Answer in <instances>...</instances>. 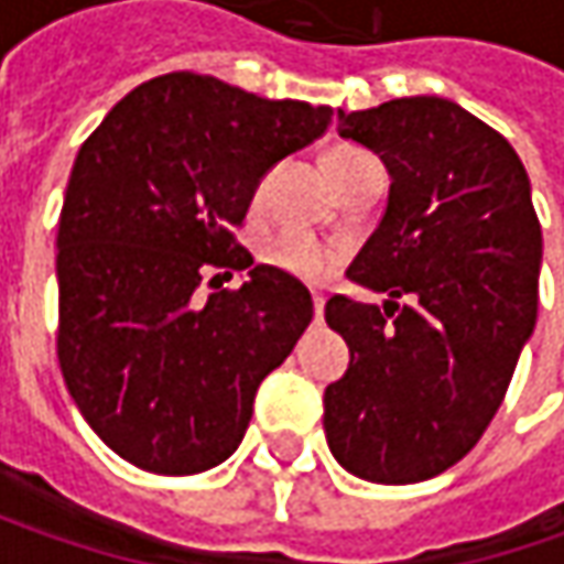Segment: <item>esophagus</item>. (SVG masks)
Wrapping results in <instances>:
<instances>
[{"label": "esophagus", "mask_w": 564, "mask_h": 564, "mask_svg": "<svg viewBox=\"0 0 564 564\" xmlns=\"http://www.w3.org/2000/svg\"><path fill=\"white\" fill-rule=\"evenodd\" d=\"M323 307H326V294H323V292H314V311H316V319H323Z\"/></svg>", "instance_id": "1"}]
</instances>
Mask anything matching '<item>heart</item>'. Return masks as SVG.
Returning <instances> with one entry per match:
<instances>
[{"label":"heart","mask_w":564,"mask_h":564,"mask_svg":"<svg viewBox=\"0 0 564 564\" xmlns=\"http://www.w3.org/2000/svg\"><path fill=\"white\" fill-rule=\"evenodd\" d=\"M360 150H351V147H341L329 156V165L338 163V160H348V156H358ZM263 187L257 191V200H260ZM260 260L272 267V270L285 272V275H294V279H304V282H319L326 279L333 267L341 260V248L336 245H326V241H316L304 231H272L260 241Z\"/></svg>","instance_id":"obj_1"}]
</instances>
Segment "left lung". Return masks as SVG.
I'll use <instances>...</instances> for the list:
<instances>
[{"label":"left lung","instance_id":"left-lung-1","mask_svg":"<svg viewBox=\"0 0 564 564\" xmlns=\"http://www.w3.org/2000/svg\"><path fill=\"white\" fill-rule=\"evenodd\" d=\"M338 138L373 150L392 185L348 267L382 307L326 304L351 364L323 392V430L348 474L417 484L477 445L533 336L543 235L531 178L502 134L445 97L338 109Z\"/></svg>","mask_w":564,"mask_h":564}]
</instances>
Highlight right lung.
<instances>
[{"instance_id":"add662e5","label":"right lung","mask_w":564,"mask_h":564,"mask_svg":"<svg viewBox=\"0 0 564 564\" xmlns=\"http://www.w3.org/2000/svg\"><path fill=\"white\" fill-rule=\"evenodd\" d=\"M329 124L333 106L172 72L116 102L77 150L55 238L58 364L124 462L200 474L241 445L260 382L292 355L314 301L294 275L253 267L231 228L272 165ZM213 269L249 275L200 299Z\"/></svg>"}]
</instances>
